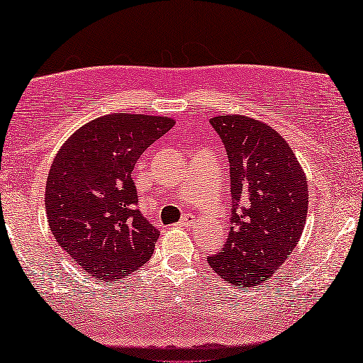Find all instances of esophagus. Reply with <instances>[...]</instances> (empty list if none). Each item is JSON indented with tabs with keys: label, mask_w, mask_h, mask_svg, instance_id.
<instances>
[{
	"label": "esophagus",
	"mask_w": 363,
	"mask_h": 363,
	"mask_svg": "<svg viewBox=\"0 0 363 363\" xmlns=\"http://www.w3.org/2000/svg\"><path fill=\"white\" fill-rule=\"evenodd\" d=\"M191 218H189V216H184L182 218V220L179 221V226H182V228H189V226H191Z\"/></svg>",
	"instance_id": "1"
}]
</instances>
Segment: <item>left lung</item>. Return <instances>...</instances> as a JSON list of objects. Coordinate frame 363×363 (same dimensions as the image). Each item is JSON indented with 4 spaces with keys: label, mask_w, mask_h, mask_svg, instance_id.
I'll return each mask as SVG.
<instances>
[{
    "label": "left lung",
    "mask_w": 363,
    "mask_h": 363,
    "mask_svg": "<svg viewBox=\"0 0 363 363\" xmlns=\"http://www.w3.org/2000/svg\"><path fill=\"white\" fill-rule=\"evenodd\" d=\"M210 123L228 152L233 215L223 250L208 264L233 286H257L301 239L308 210L306 172L283 135L262 121L228 114Z\"/></svg>",
    "instance_id": "1"
}]
</instances>
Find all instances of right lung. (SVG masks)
<instances>
[{
	"mask_svg": "<svg viewBox=\"0 0 363 363\" xmlns=\"http://www.w3.org/2000/svg\"><path fill=\"white\" fill-rule=\"evenodd\" d=\"M174 119L113 113L62 143L50 168L45 208L56 242L91 278L118 281L150 260L160 231L137 210L132 169Z\"/></svg>",
	"mask_w": 363,
	"mask_h": 363,
	"instance_id": "1",
	"label": "right lung"
}]
</instances>
